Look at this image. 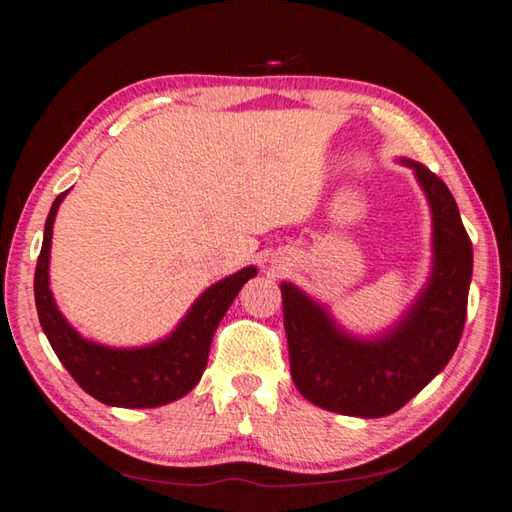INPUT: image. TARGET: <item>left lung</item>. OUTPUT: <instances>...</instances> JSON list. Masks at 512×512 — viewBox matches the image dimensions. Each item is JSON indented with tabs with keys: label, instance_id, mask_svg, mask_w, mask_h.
<instances>
[{
	"label": "left lung",
	"instance_id": "left-lung-1",
	"mask_svg": "<svg viewBox=\"0 0 512 512\" xmlns=\"http://www.w3.org/2000/svg\"><path fill=\"white\" fill-rule=\"evenodd\" d=\"M400 162L413 169L427 194L433 221L431 277L400 323L377 339H359L307 293L291 282L280 284L293 384L311 404L354 418L402 409L447 366L465 327L472 241L458 205L424 164Z\"/></svg>",
	"mask_w": 512,
	"mask_h": 512
}]
</instances>
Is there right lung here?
I'll list each match as a JSON object with an SVG mask.
<instances>
[{
	"label": "right lung",
	"instance_id": "right-lung-1",
	"mask_svg": "<svg viewBox=\"0 0 512 512\" xmlns=\"http://www.w3.org/2000/svg\"><path fill=\"white\" fill-rule=\"evenodd\" d=\"M65 196L67 192L60 194L49 210L33 280L42 332L47 334L56 357L85 393L108 406L153 409L180 400L201 379L216 327L239 289L257 275V268H241L235 275L205 289L180 325L158 343L144 348H108L88 341L60 314L49 289L51 235L58 205Z\"/></svg>",
	"mask_w": 512,
	"mask_h": 512
}]
</instances>
